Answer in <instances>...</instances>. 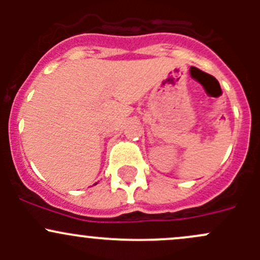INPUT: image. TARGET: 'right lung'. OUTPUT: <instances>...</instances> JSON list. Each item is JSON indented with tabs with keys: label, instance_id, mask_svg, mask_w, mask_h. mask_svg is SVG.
<instances>
[{
	"label": "right lung",
	"instance_id": "add662e5",
	"mask_svg": "<svg viewBox=\"0 0 260 260\" xmlns=\"http://www.w3.org/2000/svg\"><path fill=\"white\" fill-rule=\"evenodd\" d=\"M94 185H95V183H94Z\"/></svg>",
	"mask_w": 260,
	"mask_h": 260
}]
</instances>
